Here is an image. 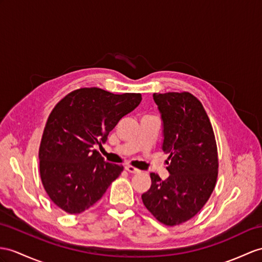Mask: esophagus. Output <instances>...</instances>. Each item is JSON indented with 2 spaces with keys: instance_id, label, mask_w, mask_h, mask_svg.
Listing matches in <instances>:
<instances>
[{
  "instance_id": "1",
  "label": "esophagus",
  "mask_w": 262,
  "mask_h": 262,
  "mask_svg": "<svg viewBox=\"0 0 262 262\" xmlns=\"http://www.w3.org/2000/svg\"><path fill=\"white\" fill-rule=\"evenodd\" d=\"M124 169H125L127 172H130V173H140V172H141L139 169H137V168H135V167H132V165H125Z\"/></svg>"
}]
</instances>
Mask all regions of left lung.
<instances>
[{
    "mask_svg": "<svg viewBox=\"0 0 262 262\" xmlns=\"http://www.w3.org/2000/svg\"><path fill=\"white\" fill-rule=\"evenodd\" d=\"M163 122L162 150L169 153L170 176L150 173L142 194L145 208L165 226L190 220L206 205L218 177V150L201 102L189 92L153 93Z\"/></svg>",
    "mask_w": 262,
    "mask_h": 262,
    "instance_id": "obj_1",
    "label": "left lung"
}]
</instances>
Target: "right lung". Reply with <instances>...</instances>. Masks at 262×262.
<instances>
[{
    "instance_id": "right-lung-1",
    "label": "right lung",
    "mask_w": 262,
    "mask_h": 262,
    "mask_svg": "<svg viewBox=\"0 0 262 262\" xmlns=\"http://www.w3.org/2000/svg\"><path fill=\"white\" fill-rule=\"evenodd\" d=\"M140 93L82 88L66 95L48 118L39 150L40 176L50 199L78 214L92 207L123 171L93 149L140 104Z\"/></svg>"
}]
</instances>
